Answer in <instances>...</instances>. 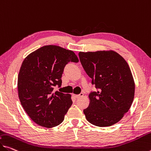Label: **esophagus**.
I'll return each mask as SVG.
<instances>
[{
    "mask_svg": "<svg viewBox=\"0 0 151 151\" xmlns=\"http://www.w3.org/2000/svg\"><path fill=\"white\" fill-rule=\"evenodd\" d=\"M73 96L76 97V98H80V97L81 96H83V93H82V92H81V93L80 94H73Z\"/></svg>",
    "mask_w": 151,
    "mask_h": 151,
    "instance_id": "obj_1",
    "label": "esophagus"
}]
</instances>
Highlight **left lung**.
Listing matches in <instances>:
<instances>
[{"mask_svg": "<svg viewBox=\"0 0 151 151\" xmlns=\"http://www.w3.org/2000/svg\"><path fill=\"white\" fill-rule=\"evenodd\" d=\"M83 68L97 92L88 95V107L83 110L90 124L111 126L119 122L134 101L135 83L130 68L124 58L113 50L80 52Z\"/></svg>", "mask_w": 151, "mask_h": 151, "instance_id": "left-lung-1", "label": "left lung"}]
</instances>
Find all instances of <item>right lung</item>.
Returning a JSON list of instances; mask_svg holds the SVG:
<instances>
[{
    "mask_svg": "<svg viewBox=\"0 0 151 151\" xmlns=\"http://www.w3.org/2000/svg\"><path fill=\"white\" fill-rule=\"evenodd\" d=\"M70 61H79L72 50L46 45L30 53L22 63L17 79L19 99L39 126L52 127L61 124L72 105L71 94L53 92V86H61L64 68Z\"/></svg>",
    "mask_w": 151,
    "mask_h": 151,
    "instance_id": "right-lung-1",
    "label": "right lung"
}]
</instances>
